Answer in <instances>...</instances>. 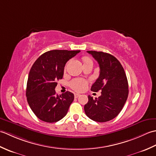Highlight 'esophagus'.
Instances as JSON below:
<instances>
[{"label": "esophagus", "mask_w": 156, "mask_h": 156, "mask_svg": "<svg viewBox=\"0 0 156 156\" xmlns=\"http://www.w3.org/2000/svg\"><path fill=\"white\" fill-rule=\"evenodd\" d=\"M80 94H78V93L74 94V97H75V98H78V97H80Z\"/></svg>", "instance_id": "1"}]
</instances>
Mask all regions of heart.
Returning <instances> with one entry per match:
<instances>
[{
    "instance_id": "heart-1",
    "label": "heart",
    "mask_w": 156,
    "mask_h": 156,
    "mask_svg": "<svg viewBox=\"0 0 156 156\" xmlns=\"http://www.w3.org/2000/svg\"><path fill=\"white\" fill-rule=\"evenodd\" d=\"M88 61H91V59L88 58H85L84 59V62H88ZM87 86H88V82L82 78L74 79V80L70 82V87L73 89V90H74L77 92H82L85 90L87 88Z\"/></svg>"
}]
</instances>
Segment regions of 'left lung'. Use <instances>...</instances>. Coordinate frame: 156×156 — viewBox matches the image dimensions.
<instances>
[{
  "label": "left lung",
  "mask_w": 156,
  "mask_h": 156,
  "mask_svg": "<svg viewBox=\"0 0 156 156\" xmlns=\"http://www.w3.org/2000/svg\"><path fill=\"white\" fill-rule=\"evenodd\" d=\"M98 63L99 77L92 84L91 90H101L94 99L88 96L84 105L85 113L92 120L103 122L111 121L119 114L127 101L128 82L121 63L113 55L102 51H87Z\"/></svg>",
  "instance_id": "8db88e82"
}]
</instances>
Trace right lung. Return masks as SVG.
I'll list each match as a JSON object with an SVG mask.
<instances>
[{
  "mask_svg": "<svg viewBox=\"0 0 156 156\" xmlns=\"http://www.w3.org/2000/svg\"><path fill=\"white\" fill-rule=\"evenodd\" d=\"M80 50H51L37 58L29 72L26 97L32 111L40 120L54 122L66 115L74 95L67 91L56 94V82L62 79L64 67Z\"/></svg>",
  "mask_w": 156,
  "mask_h": 156,
  "instance_id": "obj_1",
  "label": "right lung"
}]
</instances>
